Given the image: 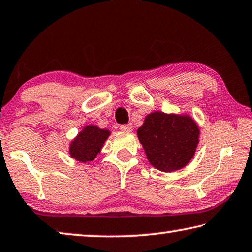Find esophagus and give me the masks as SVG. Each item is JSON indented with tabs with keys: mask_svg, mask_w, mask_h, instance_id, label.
<instances>
[{
	"mask_svg": "<svg viewBox=\"0 0 252 252\" xmlns=\"http://www.w3.org/2000/svg\"><path fill=\"white\" fill-rule=\"evenodd\" d=\"M120 130L125 132H131L132 131V125L131 123H127V125H121Z\"/></svg>",
	"mask_w": 252,
	"mask_h": 252,
	"instance_id": "1",
	"label": "esophagus"
}]
</instances>
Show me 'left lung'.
Here are the masks:
<instances>
[{
    "label": "left lung",
    "instance_id": "1",
    "mask_svg": "<svg viewBox=\"0 0 252 252\" xmlns=\"http://www.w3.org/2000/svg\"><path fill=\"white\" fill-rule=\"evenodd\" d=\"M138 138L153 167L163 172L189 163L199 142L197 123L187 116L153 112L138 129Z\"/></svg>",
    "mask_w": 252,
    "mask_h": 252
}]
</instances>
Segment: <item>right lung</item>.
I'll return each instance as SVG.
<instances>
[{
  "label": "right lung",
  "mask_w": 252,
  "mask_h": 252,
  "mask_svg": "<svg viewBox=\"0 0 252 252\" xmlns=\"http://www.w3.org/2000/svg\"><path fill=\"white\" fill-rule=\"evenodd\" d=\"M109 135V130H102L95 126H85L83 131H81L79 135L71 142V157L81 162L94 160Z\"/></svg>",
  "instance_id": "add662e5"
}]
</instances>
